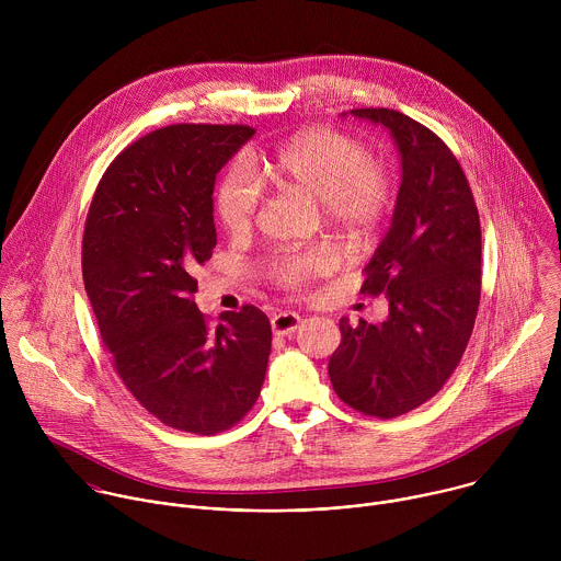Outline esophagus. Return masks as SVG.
<instances>
[{
  "label": "esophagus",
  "instance_id": "1",
  "mask_svg": "<svg viewBox=\"0 0 561 561\" xmlns=\"http://www.w3.org/2000/svg\"><path fill=\"white\" fill-rule=\"evenodd\" d=\"M301 322V317L297 312H277L273 319H271V329L275 335H290L297 331Z\"/></svg>",
  "mask_w": 561,
  "mask_h": 561
}]
</instances>
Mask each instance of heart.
<instances>
[{"instance_id": "obj_1", "label": "heart", "mask_w": 561, "mask_h": 561, "mask_svg": "<svg viewBox=\"0 0 561 561\" xmlns=\"http://www.w3.org/2000/svg\"><path fill=\"white\" fill-rule=\"evenodd\" d=\"M260 178L282 193H301L322 204L329 224L351 234H366L379 226L392 204L388 169L368 157L366 148L337 130L312 128L262 159ZM262 193L242 164H232L217 191V213L230 234L251 230ZM337 260L314 249L284 255L273 275L284 286H299L310 277L331 273Z\"/></svg>"}]
</instances>
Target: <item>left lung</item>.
<instances>
[{
    "instance_id": "left-lung-1",
    "label": "left lung",
    "mask_w": 561,
    "mask_h": 561,
    "mask_svg": "<svg viewBox=\"0 0 561 561\" xmlns=\"http://www.w3.org/2000/svg\"><path fill=\"white\" fill-rule=\"evenodd\" d=\"M348 113L390 133L402 182L362 284L386 295L388 317L357 327L342 317L329 375L351 409L390 420L437 394L466 351L482 290V230L466 175L433 130L390 108Z\"/></svg>"
}]
</instances>
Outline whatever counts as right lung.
Masks as SVG:
<instances>
[{
	"mask_svg": "<svg viewBox=\"0 0 561 561\" xmlns=\"http://www.w3.org/2000/svg\"><path fill=\"white\" fill-rule=\"evenodd\" d=\"M253 135L213 124L148 133L113 159L87 217L84 286L115 370L150 415L195 435L253 409L271 355L260 308L221 312L210 329L193 301V271L217 244L215 178Z\"/></svg>",
	"mask_w": 561,
	"mask_h": 561,
	"instance_id": "1",
	"label": "right lung"
}]
</instances>
